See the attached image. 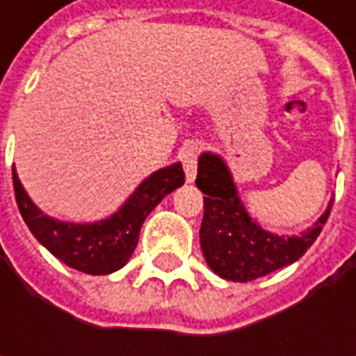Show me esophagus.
I'll use <instances>...</instances> for the list:
<instances>
[{
	"label": "esophagus",
	"mask_w": 356,
	"mask_h": 356,
	"mask_svg": "<svg viewBox=\"0 0 356 356\" xmlns=\"http://www.w3.org/2000/svg\"><path fill=\"white\" fill-rule=\"evenodd\" d=\"M198 156H200V144L192 143L188 144L186 148H182L180 152V160L186 172V180L194 182L196 180V172H198Z\"/></svg>",
	"instance_id": "34e87169"
}]
</instances>
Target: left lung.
I'll return each instance as SVG.
<instances>
[{
    "instance_id": "8db88e82",
    "label": "left lung",
    "mask_w": 356,
    "mask_h": 356,
    "mask_svg": "<svg viewBox=\"0 0 356 356\" xmlns=\"http://www.w3.org/2000/svg\"><path fill=\"white\" fill-rule=\"evenodd\" d=\"M196 186L206 194L200 226L202 252L213 271L229 281H253L297 261L319 238L327 212L305 234L285 238L257 226L238 198L234 180L222 158L202 154Z\"/></svg>"
}]
</instances>
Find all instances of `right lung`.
Here are the masks:
<instances>
[{"label":"right lung","mask_w":356,"mask_h":356,"mask_svg":"<svg viewBox=\"0 0 356 356\" xmlns=\"http://www.w3.org/2000/svg\"><path fill=\"white\" fill-rule=\"evenodd\" d=\"M182 184V164H172L146 178L113 218L97 224H65L39 212L13 168L15 202L31 234L65 266L89 275H106L124 266L138 243L146 216Z\"/></svg>","instance_id":"right-lung-1"}]
</instances>
